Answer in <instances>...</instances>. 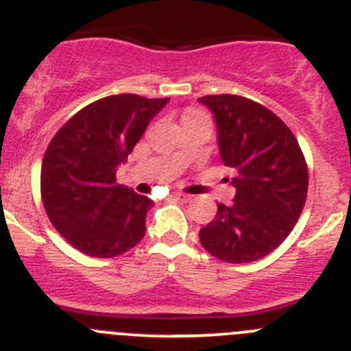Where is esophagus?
<instances>
[{
    "label": "esophagus",
    "instance_id": "34e87169",
    "mask_svg": "<svg viewBox=\"0 0 351 351\" xmlns=\"http://www.w3.org/2000/svg\"><path fill=\"white\" fill-rule=\"evenodd\" d=\"M173 199L178 200V202H189L190 195H186V193H173Z\"/></svg>",
    "mask_w": 351,
    "mask_h": 351
}]
</instances>
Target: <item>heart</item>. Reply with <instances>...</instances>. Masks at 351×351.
<instances>
[{"mask_svg":"<svg viewBox=\"0 0 351 351\" xmlns=\"http://www.w3.org/2000/svg\"><path fill=\"white\" fill-rule=\"evenodd\" d=\"M200 117H206V114H204L202 111H189L183 118H200Z\"/></svg>","mask_w":351,"mask_h":351,"instance_id":"b5f03b06","label":"heart"}]
</instances>
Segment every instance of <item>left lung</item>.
Listing matches in <instances>:
<instances>
[{"instance_id": "8db88e82", "label": "left lung", "mask_w": 351, "mask_h": 351, "mask_svg": "<svg viewBox=\"0 0 351 351\" xmlns=\"http://www.w3.org/2000/svg\"><path fill=\"white\" fill-rule=\"evenodd\" d=\"M217 127L224 166L234 169L231 206L200 230L202 247L219 261L266 257L291 233L305 206L308 169L290 128L267 108L231 94L204 96Z\"/></svg>"}]
</instances>
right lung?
I'll use <instances>...</instances> for the list:
<instances>
[{"instance_id": "1", "label": "right lung", "mask_w": 351, "mask_h": 351, "mask_svg": "<svg viewBox=\"0 0 351 351\" xmlns=\"http://www.w3.org/2000/svg\"><path fill=\"white\" fill-rule=\"evenodd\" d=\"M137 94L108 96L70 118L49 142L40 195L61 237L90 257H117L144 238L149 197L117 183L152 118L168 104Z\"/></svg>"}]
</instances>
